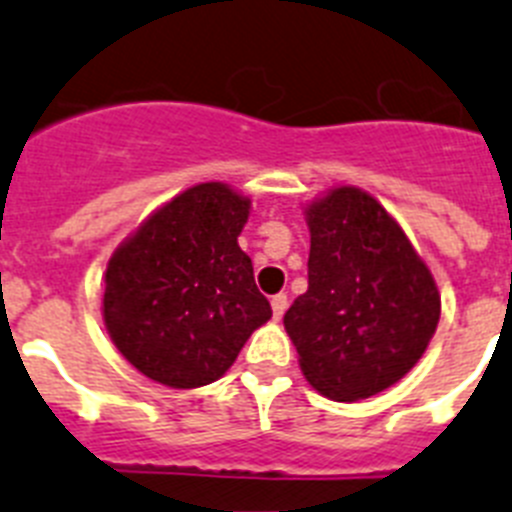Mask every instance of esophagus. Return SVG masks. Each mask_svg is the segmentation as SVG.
Here are the masks:
<instances>
[{"label":"esophagus","mask_w":512,"mask_h":512,"mask_svg":"<svg viewBox=\"0 0 512 512\" xmlns=\"http://www.w3.org/2000/svg\"><path fill=\"white\" fill-rule=\"evenodd\" d=\"M270 306H273V317L281 319L283 314H286V309H288L286 293H278V296H273V299H270Z\"/></svg>","instance_id":"34e87169"}]
</instances>
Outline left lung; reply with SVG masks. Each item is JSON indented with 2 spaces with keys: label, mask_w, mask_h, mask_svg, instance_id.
Masks as SVG:
<instances>
[{
  "label": "left lung",
  "mask_w": 512,
  "mask_h": 512,
  "mask_svg": "<svg viewBox=\"0 0 512 512\" xmlns=\"http://www.w3.org/2000/svg\"><path fill=\"white\" fill-rule=\"evenodd\" d=\"M306 224L309 288L283 324L319 394L368 399L420 361L441 293L402 226L366 190H330L306 206Z\"/></svg>",
  "instance_id": "8db88e82"
}]
</instances>
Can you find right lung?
I'll list each match as a JSON object with an SVG mask.
<instances>
[{
    "mask_svg": "<svg viewBox=\"0 0 512 512\" xmlns=\"http://www.w3.org/2000/svg\"><path fill=\"white\" fill-rule=\"evenodd\" d=\"M250 198L201 182L151 213L113 252L102 319L136 371L172 389L221 379L273 317L237 237Z\"/></svg>",
    "mask_w": 512,
    "mask_h": 512,
    "instance_id": "add662e5",
    "label": "right lung"
}]
</instances>
